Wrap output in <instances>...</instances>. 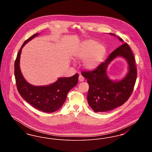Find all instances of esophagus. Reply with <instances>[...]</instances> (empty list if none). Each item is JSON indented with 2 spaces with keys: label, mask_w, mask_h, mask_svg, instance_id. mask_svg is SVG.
Here are the masks:
<instances>
[{
  "label": "esophagus",
  "mask_w": 152,
  "mask_h": 152,
  "mask_svg": "<svg viewBox=\"0 0 152 152\" xmlns=\"http://www.w3.org/2000/svg\"><path fill=\"white\" fill-rule=\"evenodd\" d=\"M79 80L80 81H83L84 80V77L82 75H79Z\"/></svg>",
  "instance_id": "34e87169"
}]
</instances>
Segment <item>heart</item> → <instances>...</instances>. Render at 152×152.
<instances>
[{"instance_id": "b5f03b06", "label": "heart", "mask_w": 152, "mask_h": 152, "mask_svg": "<svg viewBox=\"0 0 152 152\" xmlns=\"http://www.w3.org/2000/svg\"><path fill=\"white\" fill-rule=\"evenodd\" d=\"M106 53L104 45L92 40L83 42L74 51L75 57L84 61V66L88 70H94L100 64Z\"/></svg>"}]
</instances>
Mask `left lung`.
<instances>
[{
  "label": "left lung",
  "instance_id": "obj_1",
  "mask_svg": "<svg viewBox=\"0 0 152 152\" xmlns=\"http://www.w3.org/2000/svg\"><path fill=\"white\" fill-rule=\"evenodd\" d=\"M109 34L123 42L119 36L112 33ZM118 56L127 60L129 71L123 80L115 82L108 79L106 69L108 64ZM81 75L87 79L89 84L87 100L94 112H105L121 106L130 97L137 78V66L130 47L126 43L123 44L97 68L92 71H82Z\"/></svg>",
  "mask_w": 152,
  "mask_h": 152
}]
</instances>
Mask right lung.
I'll return each instance as SVG.
<instances>
[{
	"mask_svg": "<svg viewBox=\"0 0 152 152\" xmlns=\"http://www.w3.org/2000/svg\"><path fill=\"white\" fill-rule=\"evenodd\" d=\"M38 35L36 33L26 40L18 53L14 64L16 84L22 98L31 106L43 112L51 113L58 110L63 105L69 91L77 85L79 74L70 77H60L54 83L46 86H34L27 83L19 66L21 51L26 44Z\"/></svg>",
	"mask_w": 152,
	"mask_h": 152,
	"instance_id": "right-lung-1",
	"label": "right lung"
}]
</instances>
